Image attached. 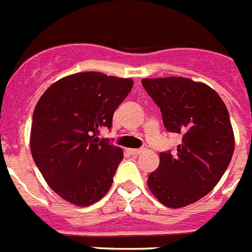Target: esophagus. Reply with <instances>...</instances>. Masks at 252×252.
Listing matches in <instances>:
<instances>
[{"mask_svg":"<svg viewBox=\"0 0 252 252\" xmlns=\"http://www.w3.org/2000/svg\"><path fill=\"white\" fill-rule=\"evenodd\" d=\"M130 151L131 155H133V156H138V155H141L142 152H144V149H131L128 150Z\"/></svg>","mask_w":252,"mask_h":252,"instance_id":"34e87169","label":"esophagus"}]
</instances>
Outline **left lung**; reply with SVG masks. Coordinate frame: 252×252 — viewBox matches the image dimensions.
<instances>
[{
  "mask_svg": "<svg viewBox=\"0 0 252 252\" xmlns=\"http://www.w3.org/2000/svg\"><path fill=\"white\" fill-rule=\"evenodd\" d=\"M166 130L181 133L175 154L161 152L147 186L158 201L179 209L198 201L225 174L235 149L228 111L218 92L186 77L144 78Z\"/></svg>",
  "mask_w": 252,
  "mask_h": 252,
  "instance_id": "left-lung-1",
  "label": "left lung"
}]
</instances>
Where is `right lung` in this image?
<instances>
[{
  "instance_id": "right-lung-1",
  "label": "right lung",
  "mask_w": 252,
  "mask_h": 252,
  "mask_svg": "<svg viewBox=\"0 0 252 252\" xmlns=\"http://www.w3.org/2000/svg\"><path fill=\"white\" fill-rule=\"evenodd\" d=\"M132 86V78L78 72L56 81L37 102L30 136L32 158L64 201L90 206L110 190L124 152L96 133L111 127L115 110Z\"/></svg>"
}]
</instances>
